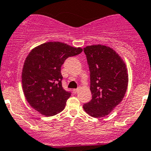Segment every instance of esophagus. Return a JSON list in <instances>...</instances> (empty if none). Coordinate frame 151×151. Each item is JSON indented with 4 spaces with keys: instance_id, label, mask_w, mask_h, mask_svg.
Instances as JSON below:
<instances>
[{
    "instance_id": "34e87169",
    "label": "esophagus",
    "mask_w": 151,
    "mask_h": 151,
    "mask_svg": "<svg viewBox=\"0 0 151 151\" xmlns=\"http://www.w3.org/2000/svg\"><path fill=\"white\" fill-rule=\"evenodd\" d=\"M79 91H80V88H77V89L73 90V93H77L79 92Z\"/></svg>"
}]
</instances>
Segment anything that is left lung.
Segmentation results:
<instances>
[{
	"instance_id": "8db88e82",
	"label": "left lung",
	"mask_w": 151,
	"mask_h": 151,
	"mask_svg": "<svg viewBox=\"0 0 151 151\" xmlns=\"http://www.w3.org/2000/svg\"><path fill=\"white\" fill-rule=\"evenodd\" d=\"M90 70L92 99L83 109L94 118L107 115L124 97L129 83L126 64L114 50L97 45L84 48Z\"/></svg>"
}]
</instances>
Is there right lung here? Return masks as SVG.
Instances as JSON below:
<instances>
[{"label": "right lung", "mask_w": 151, "mask_h": 151, "mask_svg": "<svg viewBox=\"0 0 151 151\" xmlns=\"http://www.w3.org/2000/svg\"><path fill=\"white\" fill-rule=\"evenodd\" d=\"M83 52L80 47L50 42L35 47L24 63L23 92L29 104L45 116L59 113L66 106L71 93L62 87L61 66L66 58Z\"/></svg>", "instance_id": "obj_1"}]
</instances>
